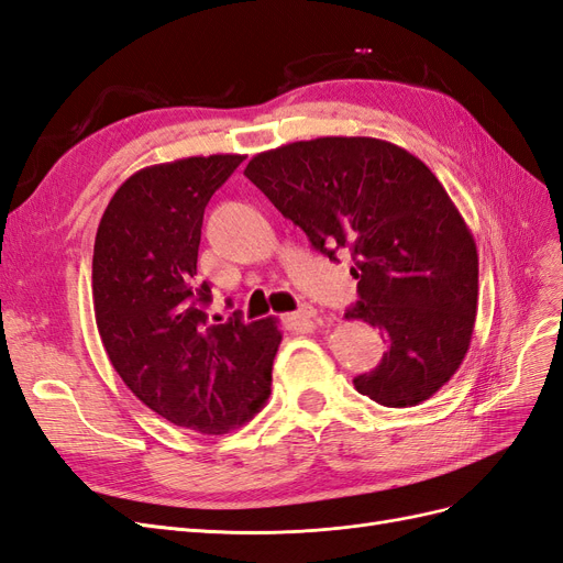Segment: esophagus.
<instances>
[{"instance_id":"1","label":"esophagus","mask_w":563,"mask_h":563,"mask_svg":"<svg viewBox=\"0 0 563 563\" xmlns=\"http://www.w3.org/2000/svg\"><path fill=\"white\" fill-rule=\"evenodd\" d=\"M317 317V310L312 308V305H302L300 310H296L291 317H288V321L294 323H305V321H312Z\"/></svg>"}]
</instances>
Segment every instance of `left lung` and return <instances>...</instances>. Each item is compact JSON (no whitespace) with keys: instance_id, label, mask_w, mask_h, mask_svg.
I'll list each match as a JSON object with an SVG mask.
<instances>
[{"instance_id":"left-lung-1","label":"left lung","mask_w":563,"mask_h":563,"mask_svg":"<svg viewBox=\"0 0 563 563\" xmlns=\"http://www.w3.org/2000/svg\"><path fill=\"white\" fill-rule=\"evenodd\" d=\"M244 176L335 258L352 253L364 319L387 338L383 362L354 378L389 408L444 387L472 343L479 255L444 185L411 152L366 135H327L255 155Z\"/></svg>"}]
</instances>
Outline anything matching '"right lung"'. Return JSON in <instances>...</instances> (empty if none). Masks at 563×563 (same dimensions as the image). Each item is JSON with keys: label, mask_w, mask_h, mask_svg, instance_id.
I'll list each match as a JSON object with an SVG mask.
<instances>
[{"label": "right lung", "mask_w": 563, "mask_h": 563, "mask_svg": "<svg viewBox=\"0 0 563 563\" xmlns=\"http://www.w3.org/2000/svg\"><path fill=\"white\" fill-rule=\"evenodd\" d=\"M242 155L141 168L112 195L93 246V312L119 378L157 416L201 434L242 428L269 397L277 321H209L195 286L203 209ZM220 321V319H218Z\"/></svg>", "instance_id": "1"}]
</instances>
